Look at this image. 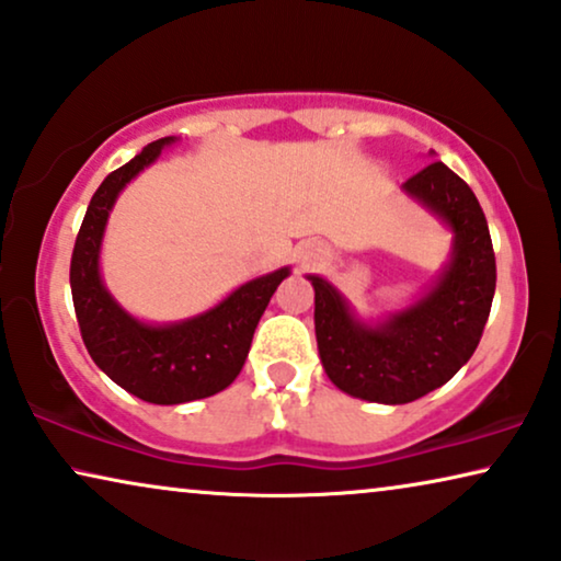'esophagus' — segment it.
Wrapping results in <instances>:
<instances>
[{"label": "esophagus", "mask_w": 561, "mask_h": 561, "mask_svg": "<svg viewBox=\"0 0 561 561\" xmlns=\"http://www.w3.org/2000/svg\"><path fill=\"white\" fill-rule=\"evenodd\" d=\"M321 255H324V252H321V250H317V248H309V250H306V255H304V260H317V257H321Z\"/></svg>", "instance_id": "esophagus-1"}]
</instances>
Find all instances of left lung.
Returning a JSON list of instances; mask_svg holds the SVG:
<instances>
[{
  "label": "left lung",
  "mask_w": 561,
  "mask_h": 561,
  "mask_svg": "<svg viewBox=\"0 0 561 561\" xmlns=\"http://www.w3.org/2000/svg\"><path fill=\"white\" fill-rule=\"evenodd\" d=\"M403 194L451 232L436 280L409 306L363 319L321 275L313 286V327L324 373L342 393L370 403H411L455 378L485 329L495 294L490 229L472 188L444 163L403 183Z\"/></svg>",
  "instance_id": "left-lung-1"
}]
</instances>
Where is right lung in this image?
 <instances>
[{
    "label": "right lung",
    "mask_w": 561,
    "mask_h": 561,
    "mask_svg": "<svg viewBox=\"0 0 561 561\" xmlns=\"http://www.w3.org/2000/svg\"><path fill=\"white\" fill-rule=\"evenodd\" d=\"M175 137L150 142L91 196L71 257V294L83 344L102 373L148 403L179 405L232 386L248 359L252 334L290 267L257 275L196 317L152 324L122 309L104 286L102 242L106 221L129 181L156 163Z\"/></svg>",
    "instance_id": "right-lung-1"
}]
</instances>
